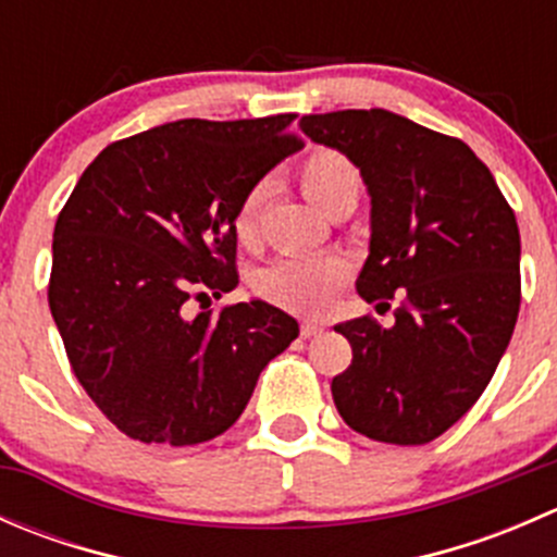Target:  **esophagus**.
Listing matches in <instances>:
<instances>
[{
    "label": "esophagus",
    "instance_id": "esophagus-1",
    "mask_svg": "<svg viewBox=\"0 0 557 557\" xmlns=\"http://www.w3.org/2000/svg\"><path fill=\"white\" fill-rule=\"evenodd\" d=\"M301 336L305 339H312V336L323 334V323H318V320H301Z\"/></svg>",
    "mask_w": 557,
    "mask_h": 557
}]
</instances>
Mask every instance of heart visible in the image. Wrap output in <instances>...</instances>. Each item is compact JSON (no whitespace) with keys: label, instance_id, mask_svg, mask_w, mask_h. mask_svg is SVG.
I'll return each instance as SVG.
<instances>
[{"label":"heart","instance_id":"b5f03b06","mask_svg":"<svg viewBox=\"0 0 557 557\" xmlns=\"http://www.w3.org/2000/svg\"><path fill=\"white\" fill-rule=\"evenodd\" d=\"M299 185L301 194L329 218L356 210L363 188L356 164L345 153L331 148H314L301 159ZM263 201H267V188L252 185L234 212V234L245 247L258 243ZM347 274L350 272L342 258L283 256L252 277V288L258 296L285 310L318 314L334 305Z\"/></svg>","mask_w":557,"mask_h":557}]
</instances>
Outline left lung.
I'll use <instances>...</instances> for the list:
<instances>
[{"label": "left lung", "mask_w": 557, "mask_h": 557, "mask_svg": "<svg viewBox=\"0 0 557 557\" xmlns=\"http://www.w3.org/2000/svg\"><path fill=\"white\" fill-rule=\"evenodd\" d=\"M312 143L345 153L372 196L358 294L391 329L334 325L352 363L331 380L342 420L387 445H425L482 396L520 312V232L491 170L460 139L387 110L305 115Z\"/></svg>", "instance_id": "obj_1"}]
</instances>
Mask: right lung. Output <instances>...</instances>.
Wrapping results in <instances>:
<instances>
[{
	"instance_id": "1",
	"label": "right lung",
	"mask_w": 557,
	"mask_h": 557,
	"mask_svg": "<svg viewBox=\"0 0 557 557\" xmlns=\"http://www.w3.org/2000/svg\"><path fill=\"white\" fill-rule=\"evenodd\" d=\"M294 112L164 123L107 145L53 228L48 305L77 383L145 445H199L232 429L274 356L299 336L261 299L185 318L239 274L234 212L301 148Z\"/></svg>"
}]
</instances>
